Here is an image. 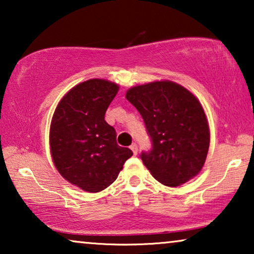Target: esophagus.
<instances>
[{
  "label": "esophagus",
  "instance_id": "obj_1",
  "mask_svg": "<svg viewBox=\"0 0 254 254\" xmlns=\"http://www.w3.org/2000/svg\"><path fill=\"white\" fill-rule=\"evenodd\" d=\"M130 149H131V151H133L134 155H137V150H138V149H137V144H136V143L131 144V145H130Z\"/></svg>",
  "mask_w": 254,
  "mask_h": 254
}]
</instances>
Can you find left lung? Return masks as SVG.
I'll return each instance as SVG.
<instances>
[{
  "label": "left lung",
  "mask_w": 254,
  "mask_h": 254,
  "mask_svg": "<svg viewBox=\"0 0 254 254\" xmlns=\"http://www.w3.org/2000/svg\"><path fill=\"white\" fill-rule=\"evenodd\" d=\"M128 102L143 118L152 149L141 159L163 185L177 187L203 168L210 142L209 125L199 99L172 81L136 85L126 92Z\"/></svg>",
  "instance_id": "left-lung-1"
}]
</instances>
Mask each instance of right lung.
<instances>
[{"instance_id":"obj_1","label":"right lung","mask_w":254,"mask_h":254,"mask_svg":"<svg viewBox=\"0 0 254 254\" xmlns=\"http://www.w3.org/2000/svg\"><path fill=\"white\" fill-rule=\"evenodd\" d=\"M119 91L117 83L92 78L71 88L59 102L50 128L55 168L64 178L89 193L105 190L131 157L117 144L105 112Z\"/></svg>"}]
</instances>
